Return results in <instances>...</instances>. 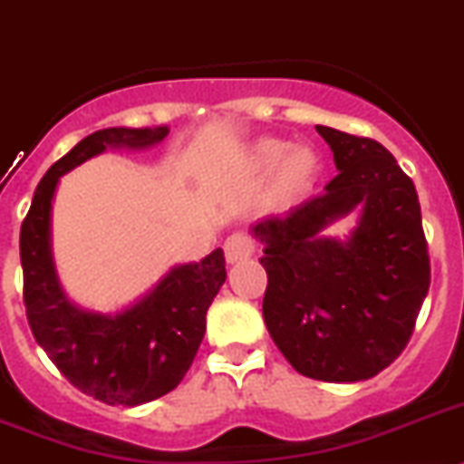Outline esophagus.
<instances>
[{"label": "esophagus", "mask_w": 464, "mask_h": 464, "mask_svg": "<svg viewBox=\"0 0 464 464\" xmlns=\"http://www.w3.org/2000/svg\"><path fill=\"white\" fill-rule=\"evenodd\" d=\"M252 250H255V245H252L250 236H245V233H233L224 243L226 262L228 264L243 262V259H247L252 255Z\"/></svg>", "instance_id": "esophagus-1"}]
</instances>
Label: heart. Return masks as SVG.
Wrapping results in <instances>:
<instances>
[{
  "label": "heart",
  "mask_w": 464,
  "mask_h": 464,
  "mask_svg": "<svg viewBox=\"0 0 464 464\" xmlns=\"http://www.w3.org/2000/svg\"><path fill=\"white\" fill-rule=\"evenodd\" d=\"M245 167L256 179L274 174L264 196L266 208H290L304 200L321 174V160L311 148H292L280 139H259L247 150Z\"/></svg>",
  "instance_id": "obj_1"
}]
</instances>
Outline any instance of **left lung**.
I'll return each mask as SVG.
<instances>
[{
    "instance_id": "8db88e82",
    "label": "left lung",
    "mask_w": 464,
    "mask_h": 464,
    "mask_svg": "<svg viewBox=\"0 0 464 464\" xmlns=\"http://www.w3.org/2000/svg\"><path fill=\"white\" fill-rule=\"evenodd\" d=\"M333 150L337 177L323 196L250 231L264 245V323L302 375L358 382L406 349L430 290V255L415 184L382 143L316 127ZM346 239L322 233L351 213Z\"/></svg>"
}]
</instances>
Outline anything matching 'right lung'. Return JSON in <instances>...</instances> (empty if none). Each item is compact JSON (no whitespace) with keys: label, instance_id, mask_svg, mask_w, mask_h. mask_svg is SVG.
<instances>
[{"label":"right lung","instance_id":"add662e5","mask_svg":"<svg viewBox=\"0 0 464 464\" xmlns=\"http://www.w3.org/2000/svg\"><path fill=\"white\" fill-rule=\"evenodd\" d=\"M167 127H108L53 162L21 226L23 302L34 340L68 382L108 406H141L172 392L205 337V316L226 280L224 252L179 264L118 314L80 309L65 297L52 255V202L63 174L108 148H148Z\"/></svg>","mask_w":464,"mask_h":464}]
</instances>
